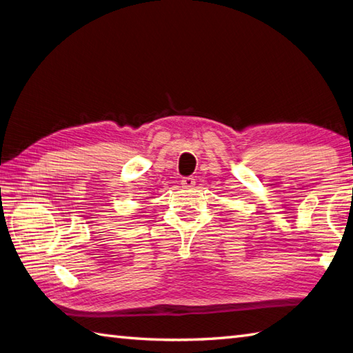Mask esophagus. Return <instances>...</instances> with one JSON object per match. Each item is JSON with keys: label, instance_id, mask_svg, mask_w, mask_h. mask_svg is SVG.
<instances>
[{"label": "esophagus", "instance_id": "1", "mask_svg": "<svg viewBox=\"0 0 353 353\" xmlns=\"http://www.w3.org/2000/svg\"><path fill=\"white\" fill-rule=\"evenodd\" d=\"M194 185H196V179H194V177H183L182 179V186H183V188H186V190H190V188H192V186Z\"/></svg>", "mask_w": 353, "mask_h": 353}]
</instances>
